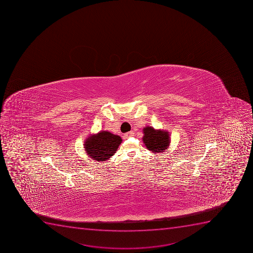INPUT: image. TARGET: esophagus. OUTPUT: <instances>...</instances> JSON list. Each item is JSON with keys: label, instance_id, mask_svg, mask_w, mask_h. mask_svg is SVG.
I'll use <instances>...</instances> for the list:
<instances>
[{"label": "esophagus", "instance_id": "34e87169", "mask_svg": "<svg viewBox=\"0 0 253 253\" xmlns=\"http://www.w3.org/2000/svg\"><path fill=\"white\" fill-rule=\"evenodd\" d=\"M133 136V131H131V132H128V133H125V135H124V138H127L128 137H132Z\"/></svg>", "mask_w": 253, "mask_h": 253}]
</instances>
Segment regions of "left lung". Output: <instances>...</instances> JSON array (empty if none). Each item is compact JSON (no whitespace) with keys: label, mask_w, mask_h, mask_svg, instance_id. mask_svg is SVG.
Instances as JSON below:
<instances>
[{"label":"left lung","mask_w":253,"mask_h":253,"mask_svg":"<svg viewBox=\"0 0 253 253\" xmlns=\"http://www.w3.org/2000/svg\"><path fill=\"white\" fill-rule=\"evenodd\" d=\"M143 141L146 148L153 153H163L170 144V137L168 131L155 129L147 126L143 128Z\"/></svg>","instance_id":"1"}]
</instances>
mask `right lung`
Returning a JSON list of instances; mask_svg holds the SVG:
<instances>
[{
  "label": "right lung",
  "instance_id": "right-lung-1",
  "mask_svg": "<svg viewBox=\"0 0 253 253\" xmlns=\"http://www.w3.org/2000/svg\"><path fill=\"white\" fill-rule=\"evenodd\" d=\"M121 143L122 139L120 136L108 131H100L85 139L84 148L86 154L93 160L105 162L116 153Z\"/></svg>",
  "mask_w": 253,
  "mask_h": 253
}]
</instances>
